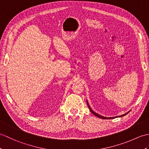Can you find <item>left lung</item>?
I'll list each match as a JSON object with an SVG mask.
<instances>
[{
	"label": "left lung",
	"instance_id": "obj_1",
	"mask_svg": "<svg viewBox=\"0 0 149 149\" xmlns=\"http://www.w3.org/2000/svg\"><path fill=\"white\" fill-rule=\"evenodd\" d=\"M87 105H88V107H89V109H90V111L94 115H95V116H97V117H99V118H102V119H113V118H116V117H111V118H107V117H104V116H101V115H99V114H97V113H96L95 112H94L91 109V108H90V106H89V104H88V102H87ZM128 113H127L126 114H124V115H121V116H119L118 117H121V116H125V115H127Z\"/></svg>",
	"mask_w": 149,
	"mask_h": 149
}]
</instances>
